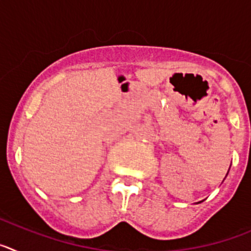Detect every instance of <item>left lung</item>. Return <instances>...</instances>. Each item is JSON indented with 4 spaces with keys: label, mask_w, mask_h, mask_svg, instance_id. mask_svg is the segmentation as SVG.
<instances>
[{
    "label": "left lung",
    "mask_w": 251,
    "mask_h": 251,
    "mask_svg": "<svg viewBox=\"0 0 251 251\" xmlns=\"http://www.w3.org/2000/svg\"><path fill=\"white\" fill-rule=\"evenodd\" d=\"M229 170H230V168H229ZM227 174H229V171H227ZM227 174H226V176H227ZM200 202H201V201H200ZM200 202H197V203H200Z\"/></svg>",
    "instance_id": "8db88e82"
}]
</instances>
